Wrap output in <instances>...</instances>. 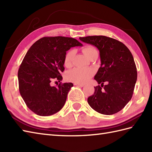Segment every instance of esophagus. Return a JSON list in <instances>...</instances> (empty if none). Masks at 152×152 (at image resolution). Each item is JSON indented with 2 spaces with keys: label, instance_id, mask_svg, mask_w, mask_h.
Here are the masks:
<instances>
[{
  "label": "esophagus",
  "instance_id": "esophagus-1",
  "mask_svg": "<svg viewBox=\"0 0 152 152\" xmlns=\"http://www.w3.org/2000/svg\"><path fill=\"white\" fill-rule=\"evenodd\" d=\"M74 85L78 86L79 87H83V86H84V84H83V83H74Z\"/></svg>",
  "mask_w": 152,
  "mask_h": 152
}]
</instances>
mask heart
Here are the masks:
<instances>
[{
    "mask_svg": "<svg viewBox=\"0 0 152 152\" xmlns=\"http://www.w3.org/2000/svg\"><path fill=\"white\" fill-rule=\"evenodd\" d=\"M96 49L93 46H88L83 48L82 51L85 56L89 58L92 52ZM74 56V51L69 50L66 53L64 59V64L66 67H70L72 64V60ZM94 72L91 69H80L75 68L66 74V78L69 81L76 83H84L93 76Z\"/></svg>",
    "mask_w": 152,
    "mask_h": 152,
    "instance_id": "obj_1",
    "label": "heart"
}]
</instances>
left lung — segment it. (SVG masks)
<instances>
[{
  "label": "left lung",
  "mask_w": 152,
  "mask_h": 152,
  "mask_svg": "<svg viewBox=\"0 0 152 152\" xmlns=\"http://www.w3.org/2000/svg\"><path fill=\"white\" fill-rule=\"evenodd\" d=\"M99 51L101 66L95 76L98 86L88 104L100 114L112 115L119 112L129 102L137 80L133 55L125 44L105 36L80 37ZM104 83L106 85H103ZM103 88H102V87Z\"/></svg>",
  "instance_id": "obj_1"
}]
</instances>
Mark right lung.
<instances>
[{"label": "right lung", "instance_id": "obj_1", "mask_svg": "<svg viewBox=\"0 0 152 152\" xmlns=\"http://www.w3.org/2000/svg\"><path fill=\"white\" fill-rule=\"evenodd\" d=\"M82 46L72 38L43 37L37 40L23 60L18 70L19 89L27 107L35 114L48 116L63 107L72 83L51 86V81H61L64 59L70 48Z\"/></svg>", "mask_w": 152, "mask_h": 152}]
</instances>
